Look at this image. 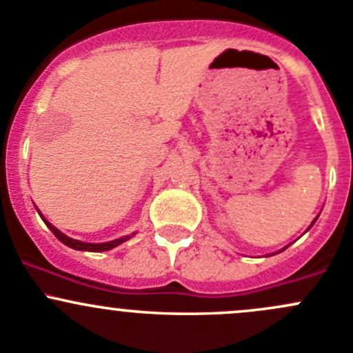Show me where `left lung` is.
Returning a JSON list of instances; mask_svg holds the SVG:
<instances>
[{
	"mask_svg": "<svg viewBox=\"0 0 353 353\" xmlns=\"http://www.w3.org/2000/svg\"><path fill=\"white\" fill-rule=\"evenodd\" d=\"M316 220H318V219H314V222H316ZM314 222H312V223H311V225H314ZM283 249H287V248H283ZM283 249H282V251H283Z\"/></svg>",
	"mask_w": 353,
	"mask_h": 353,
	"instance_id": "left-lung-1",
	"label": "left lung"
}]
</instances>
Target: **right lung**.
Instances as JSON below:
<instances>
[{
	"label": "right lung",
	"instance_id": "right-lung-1",
	"mask_svg": "<svg viewBox=\"0 0 353 353\" xmlns=\"http://www.w3.org/2000/svg\"><path fill=\"white\" fill-rule=\"evenodd\" d=\"M41 216H42V215H41ZM42 220H44V222H46V225L49 227V230H51V232L54 234V236L58 237V239L61 241L63 244H66L68 248H71V249H78V251H92V252L109 251V249L116 248V245L123 244L124 241H128V239H130V236H124V237H121V239H116V241H109V243H102V244H90V243H81V241L71 239V237H68V236H65V234H63V232H59V230L56 229V227L52 225V223H49L48 220L44 219V216H42Z\"/></svg>",
	"mask_w": 353,
	"mask_h": 353
}]
</instances>
